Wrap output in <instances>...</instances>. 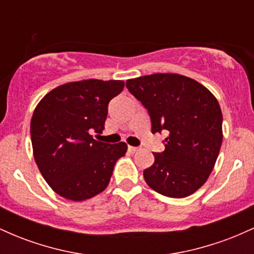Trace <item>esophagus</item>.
<instances>
[{"instance_id":"esophagus-1","label":"esophagus","mask_w":254,"mask_h":254,"mask_svg":"<svg viewBox=\"0 0 254 254\" xmlns=\"http://www.w3.org/2000/svg\"><path fill=\"white\" fill-rule=\"evenodd\" d=\"M127 149H129L131 154H133V153H136V151H138L139 148L138 147H131V145H129V147H127Z\"/></svg>"}]
</instances>
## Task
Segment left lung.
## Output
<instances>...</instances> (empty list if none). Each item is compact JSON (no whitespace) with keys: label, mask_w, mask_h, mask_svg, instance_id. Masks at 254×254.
<instances>
[{"label":"left lung","mask_w":254,"mask_h":254,"mask_svg":"<svg viewBox=\"0 0 254 254\" xmlns=\"http://www.w3.org/2000/svg\"><path fill=\"white\" fill-rule=\"evenodd\" d=\"M127 88L148 110L151 132L165 131V150L153 153L145 183L171 198L196 192L210 176L222 144V112L205 87L178 74L131 78Z\"/></svg>","instance_id":"1"}]
</instances>
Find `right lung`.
Listing matches in <instances>:
<instances>
[{"label":"right lung","instance_id":"right-lung-1","mask_svg":"<svg viewBox=\"0 0 254 254\" xmlns=\"http://www.w3.org/2000/svg\"><path fill=\"white\" fill-rule=\"evenodd\" d=\"M123 88V81L90 78L62 84L38 104L31 121L34 160L60 196L84 200L109 185L127 145L97 141L93 133L105 129L109 103Z\"/></svg>","mask_w":254,"mask_h":254}]
</instances>
